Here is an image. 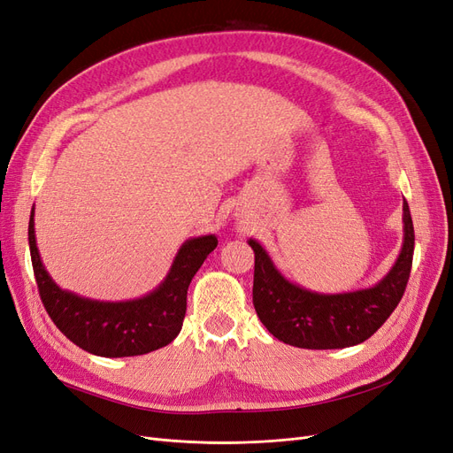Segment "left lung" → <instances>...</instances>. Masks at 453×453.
<instances>
[{
  "label": "left lung",
  "mask_w": 453,
  "mask_h": 453,
  "mask_svg": "<svg viewBox=\"0 0 453 453\" xmlns=\"http://www.w3.org/2000/svg\"><path fill=\"white\" fill-rule=\"evenodd\" d=\"M403 223V248L386 276L366 289L336 295L291 283L263 245L251 238L248 243L255 251L253 304L268 333L304 349H342L372 336L401 303L412 268L414 225L406 200Z\"/></svg>",
  "instance_id": "obj_1"
}]
</instances>
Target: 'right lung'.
Segmentation results:
<instances>
[{"label": "right lung", "instance_id": "add662e5", "mask_svg": "<svg viewBox=\"0 0 453 453\" xmlns=\"http://www.w3.org/2000/svg\"><path fill=\"white\" fill-rule=\"evenodd\" d=\"M28 242L39 296L50 319L75 346L100 357H134L168 346L181 331L188 285L217 248L215 234L188 238L157 289L142 298L104 303L60 289L54 283L37 250L34 210Z\"/></svg>", "mask_w": 453, "mask_h": 453}]
</instances>
